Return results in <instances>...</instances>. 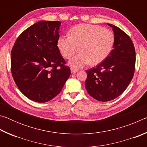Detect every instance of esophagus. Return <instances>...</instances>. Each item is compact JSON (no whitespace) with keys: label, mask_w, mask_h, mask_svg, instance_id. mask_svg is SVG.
<instances>
[{"label":"esophagus","mask_w":147,"mask_h":147,"mask_svg":"<svg viewBox=\"0 0 147 147\" xmlns=\"http://www.w3.org/2000/svg\"><path fill=\"white\" fill-rule=\"evenodd\" d=\"M71 73L72 74H74V73H76L77 71H78V69H74V68H71Z\"/></svg>","instance_id":"obj_1"}]
</instances>
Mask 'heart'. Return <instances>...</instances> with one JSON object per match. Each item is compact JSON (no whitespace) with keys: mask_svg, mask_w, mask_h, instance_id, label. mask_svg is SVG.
<instances>
[{"mask_svg":"<svg viewBox=\"0 0 147 147\" xmlns=\"http://www.w3.org/2000/svg\"><path fill=\"white\" fill-rule=\"evenodd\" d=\"M115 38L112 32L98 25L82 24L72 28L70 36H60L58 47L62 55L71 58L69 64L75 68L87 64L96 65L108 57L113 48Z\"/></svg>","mask_w":147,"mask_h":147,"instance_id":"obj_1","label":"heart"}]
</instances>
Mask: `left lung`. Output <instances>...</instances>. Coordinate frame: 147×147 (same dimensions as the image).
<instances>
[{"mask_svg":"<svg viewBox=\"0 0 147 147\" xmlns=\"http://www.w3.org/2000/svg\"><path fill=\"white\" fill-rule=\"evenodd\" d=\"M112 28L115 38L112 51L96 67L88 70L85 86L96 100L107 102L115 99L125 91L132 79L136 65V51L128 35L119 27Z\"/></svg>","mask_w":147,"mask_h":147,"instance_id":"8db88e82","label":"left lung"}]
</instances>
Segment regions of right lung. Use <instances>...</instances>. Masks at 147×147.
Instances as JSON below:
<instances>
[{"instance_id":"add662e5","label":"right lung","mask_w":147,"mask_h":147,"mask_svg":"<svg viewBox=\"0 0 147 147\" xmlns=\"http://www.w3.org/2000/svg\"><path fill=\"white\" fill-rule=\"evenodd\" d=\"M59 21H41L19 35L11 51V71L21 93L46 102L60 93L71 69L58 47Z\"/></svg>"}]
</instances>
